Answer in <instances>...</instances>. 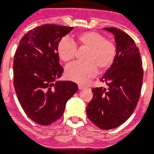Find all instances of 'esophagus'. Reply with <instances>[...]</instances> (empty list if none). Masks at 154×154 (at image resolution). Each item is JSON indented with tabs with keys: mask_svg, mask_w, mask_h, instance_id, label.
<instances>
[{
	"mask_svg": "<svg viewBox=\"0 0 154 154\" xmlns=\"http://www.w3.org/2000/svg\"><path fill=\"white\" fill-rule=\"evenodd\" d=\"M87 86H85V85H82V84H79V89H86Z\"/></svg>",
	"mask_w": 154,
	"mask_h": 154,
	"instance_id": "34e87169",
	"label": "esophagus"
}]
</instances>
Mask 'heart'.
Segmentation results:
<instances>
[{
  "mask_svg": "<svg viewBox=\"0 0 154 154\" xmlns=\"http://www.w3.org/2000/svg\"><path fill=\"white\" fill-rule=\"evenodd\" d=\"M76 48L86 49L84 62H75L65 69L69 79L77 82H85L97 72L106 71L115 61L117 47L115 42L106 39L104 35L96 31L83 32L69 40L64 38L58 43L57 51L59 58L65 63L72 62L75 57Z\"/></svg>",
  "mask_w": 154,
  "mask_h": 154,
  "instance_id": "heart-1",
  "label": "heart"
}]
</instances>
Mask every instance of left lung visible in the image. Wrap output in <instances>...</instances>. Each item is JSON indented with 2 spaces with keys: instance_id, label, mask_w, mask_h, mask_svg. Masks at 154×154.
Listing matches in <instances>:
<instances>
[{
  "instance_id": "obj_1",
  "label": "left lung",
  "mask_w": 154,
  "mask_h": 154,
  "mask_svg": "<svg viewBox=\"0 0 154 154\" xmlns=\"http://www.w3.org/2000/svg\"><path fill=\"white\" fill-rule=\"evenodd\" d=\"M104 29L115 35L117 53L112 66L100 79L106 87L92 88L93 97L86 113L94 125L110 130L125 123L137 107L143 69L140 53L131 37L118 28Z\"/></svg>"
}]
</instances>
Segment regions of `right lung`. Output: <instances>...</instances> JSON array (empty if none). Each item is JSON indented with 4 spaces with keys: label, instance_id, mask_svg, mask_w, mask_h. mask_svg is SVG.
<instances>
[{
    "label": "right lung",
    "instance_id": "add662e5",
    "mask_svg": "<svg viewBox=\"0 0 154 154\" xmlns=\"http://www.w3.org/2000/svg\"><path fill=\"white\" fill-rule=\"evenodd\" d=\"M73 27L43 24L28 31L19 42L14 57V86L28 117L48 126L62 117L65 104L78 91L72 81L54 82L64 69L57 48Z\"/></svg>",
    "mask_w": 154,
    "mask_h": 154
}]
</instances>
